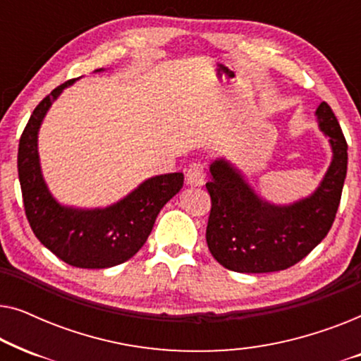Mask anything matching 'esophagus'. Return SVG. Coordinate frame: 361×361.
<instances>
[{
  "instance_id": "esophagus-1",
  "label": "esophagus",
  "mask_w": 361,
  "mask_h": 361,
  "mask_svg": "<svg viewBox=\"0 0 361 361\" xmlns=\"http://www.w3.org/2000/svg\"><path fill=\"white\" fill-rule=\"evenodd\" d=\"M187 184L202 185L205 182V166L202 162H192L185 174Z\"/></svg>"
}]
</instances>
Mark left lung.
Listing matches in <instances>:
<instances>
[{
    "label": "left lung",
    "instance_id": "1",
    "mask_svg": "<svg viewBox=\"0 0 361 361\" xmlns=\"http://www.w3.org/2000/svg\"><path fill=\"white\" fill-rule=\"evenodd\" d=\"M332 146V162L317 190L290 205H273L256 195L228 161L210 164L205 187L212 209L207 245L214 258L236 273H273L304 259L332 228L345 177L347 141L332 108L322 102L315 111Z\"/></svg>",
    "mask_w": 361,
    "mask_h": 361
}]
</instances>
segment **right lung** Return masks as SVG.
<instances>
[{
	"label": "right lung",
	"mask_w": 361,
	"mask_h": 361,
	"mask_svg": "<svg viewBox=\"0 0 361 361\" xmlns=\"http://www.w3.org/2000/svg\"><path fill=\"white\" fill-rule=\"evenodd\" d=\"M73 82L54 88L34 108L19 140L18 174L24 210L34 235L57 258L75 268H111L125 263L146 243L157 214L184 185V174L151 177L106 209L82 210L56 202L42 179L37 133L52 102Z\"/></svg>",
	"instance_id": "add662e5"
}]
</instances>
